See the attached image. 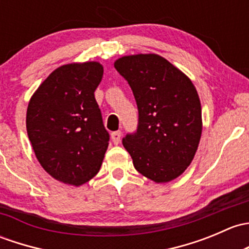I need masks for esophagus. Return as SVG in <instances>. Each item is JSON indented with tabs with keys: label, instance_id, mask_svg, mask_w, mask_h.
Segmentation results:
<instances>
[{
	"label": "esophagus",
	"instance_id": "34e87169",
	"mask_svg": "<svg viewBox=\"0 0 249 249\" xmlns=\"http://www.w3.org/2000/svg\"><path fill=\"white\" fill-rule=\"evenodd\" d=\"M111 138H112V142L114 144H119L120 143V138H122V132L120 131H114L111 133Z\"/></svg>",
	"mask_w": 249,
	"mask_h": 249
}]
</instances>
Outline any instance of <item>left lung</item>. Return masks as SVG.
I'll use <instances>...</instances> for the list:
<instances>
[{
	"mask_svg": "<svg viewBox=\"0 0 249 249\" xmlns=\"http://www.w3.org/2000/svg\"><path fill=\"white\" fill-rule=\"evenodd\" d=\"M114 68L131 87L137 131L123 145L133 166L155 182L174 180L192 162L201 136V107L191 80L155 53L124 56Z\"/></svg>",
	"mask_w": 249,
	"mask_h": 249,
	"instance_id": "8db88e82",
	"label": "left lung"
}]
</instances>
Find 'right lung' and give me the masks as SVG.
<instances>
[{
  "label": "right lung",
  "mask_w": 249,
  "mask_h": 249,
  "mask_svg": "<svg viewBox=\"0 0 249 249\" xmlns=\"http://www.w3.org/2000/svg\"><path fill=\"white\" fill-rule=\"evenodd\" d=\"M103 75L98 62L62 65L28 104L26 127L36 159L64 184L89 181L103 163L109 133L94 96Z\"/></svg>",
  "instance_id": "obj_1"
}]
</instances>
